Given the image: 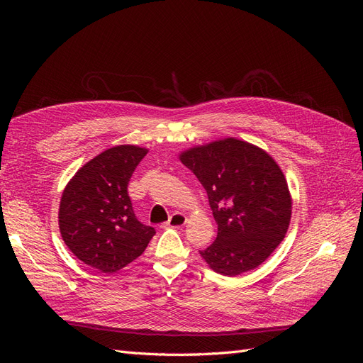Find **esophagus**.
I'll use <instances>...</instances> for the list:
<instances>
[{
    "instance_id": "1",
    "label": "esophagus",
    "mask_w": 363,
    "mask_h": 363,
    "mask_svg": "<svg viewBox=\"0 0 363 363\" xmlns=\"http://www.w3.org/2000/svg\"><path fill=\"white\" fill-rule=\"evenodd\" d=\"M184 224H186V216L183 213L175 212V213H172L169 216L168 223H164L162 227H174V228H177V227H182Z\"/></svg>"
}]
</instances>
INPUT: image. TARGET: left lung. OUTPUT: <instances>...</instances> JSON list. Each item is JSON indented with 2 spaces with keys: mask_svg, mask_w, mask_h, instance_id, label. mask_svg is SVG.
<instances>
[{
  "mask_svg": "<svg viewBox=\"0 0 363 363\" xmlns=\"http://www.w3.org/2000/svg\"><path fill=\"white\" fill-rule=\"evenodd\" d=\"M180 160L207 192L218 225L201 250L213 271L233 277L257 268L288 232L292 201L279 164L263 150L233 138L183 152Z\"/></svg>",
  "mask_w": 363,
  "mask_h": 363,
  "instance_id": "1",
  "label": "left lung"
}]
</instances>
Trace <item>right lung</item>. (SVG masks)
<instances>
[{"label":"right lung","instance_id":"obj_1","mask_svg":"<svg viewBox=\"0 0 363 363\" xmlns=\"http://www.w3.org/2000/svg\"><path fill=\"white\" fill-rule=\"evenodd\" d=\"M147 150L119 145L75 172L63 191L59 227L77 259L101 272H116L145 251L156 230L142 224L127 192Z\"/></svg>","mask_w":363,"mask_h":363}]
</instances>
